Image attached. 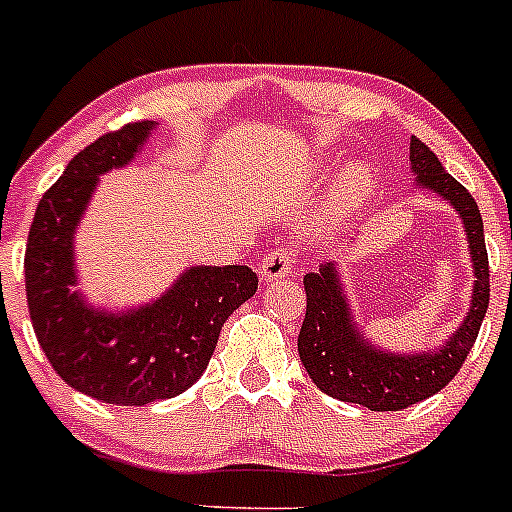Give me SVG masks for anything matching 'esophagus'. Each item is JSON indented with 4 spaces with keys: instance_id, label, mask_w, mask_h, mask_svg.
<instances>
[{
    "instance_id": "1",
    "label": "esophagus",
    "mask_w": 512,
    "mask_h": 512,
    "mask_svg": "<svg viewBox=\"0 0 512 512\" xmlns=\"http://www.w3.org/2000/svg\"><path fill=\"white\" fill-rule=\"evenodd\" d=\"M294 266H297V253L292 248H279V251H269L261 259L259 274L264 281H274L281 276H292Z\"/></svg>"
}]
</instances>
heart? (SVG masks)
I'll list each match as a JSON object with an SVG mask.
<instances>
[{
	"instance_id": "obj_1",
	"label": "heart",
	"mask_w": 512,
	"mask_h": 512,
	"mask_svg": "<svg viewBox=\"0 0 512 512\" xmlns=\"http://www.w3.org/2000/svg\"><path fill=\"white\" fill-rule=\"evenodd\" d=\"M370 185V175L365 167H350L340 180V198L342 200H355L360 198Z\"/></svg>"
}]
</instances>
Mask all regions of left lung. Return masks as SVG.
<instances>
[{"mask_svg":"<svg viewBox=\"0 0 512 512\" xmlns=\"http://www.w3.org/2000/svg\"><path fill=\"white\" fill-rule=\"evenodd\" d=\"M411 170L416 182L439 192L459 210L475 261V297L467 320L452 340L434 355H388L365 345L355 332L348 304L337 287L335 266L325 264L304 276L307 314L299 330V358L322 393L370 411H401L442 391L459 373L472 350L490 304V261H487L482 215L467 187L454 180L437 154L421 139L411 137Z\"/></svg>","mask_w":512,"mask_h":512,"instance_id":"8db88e82","label":"left lung"}]
</instances>
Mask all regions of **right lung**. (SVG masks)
<instances>
[{"label": "right lung", "instance_id": "1", "mask_svg": "<svg viewBox=\"0 0 512 512\" xmlns=\"http://www.w3.org/2000/svg\"><path fill=\"white\" fill-rule=\"evenodd\" d=\"M152 126L131 121L75 154L37 203L25 251L27 309L42 353L70 388L116 406L187 391L208 368L223 322L259 289L248 266H198L129 314L96 312L70 289L73 231L98 175L129 162Z\"/></svg>", "mask_w": 512, "mask_h": 512}]
</instances>
